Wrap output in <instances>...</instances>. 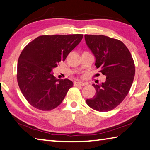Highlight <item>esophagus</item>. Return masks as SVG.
Segmentation results:
<instances>
[{
    "instance_id": "1",
    "label": "esophagus",
    "mask_w": 150,
    "mask_h": 150,
    "mask_svg": "<svg viewBox=\"0 0 150 150\" xmlns=\"http://www.w3.org/2000/svg\"><path fill=\"white\" fill-rule=\"evenodd\" d=\"M86 83L82 82H74V86H85Z\"/></svg>"
}]
</instances>
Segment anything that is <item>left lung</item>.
Wrapping results in <instances>:
<instances>
[{
    "mask_svg": "<svg viewBox=\"0 0 150 150\" xmlns=\"http://www.w3.org/2000/svg\"><path fill=\"white\" fill-rule=\"evenodd\" d=\"M86 43L96 57V67L106 81L93 86L96 94L86 100L96 111H109L124 100L135 75V65L129 50L121 41L105 35H85Z\"/></svg>",
    "mask_w": 150,
    "mask_h": 150,
    "instance_id": "left-lung-1",
    "label": "left lung"
}]
</instances>
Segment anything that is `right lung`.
<instances>
[{
  "instance_id": "add662e5",
  "label": "right lung",
  "mask_w": 150,
  "mask_h": 150,
  "mask_svg": "<svg viewBox=\"0 0 150 150\" xmlns=\"http://www.w3.org/2000/svg\"><path fill=\"white\" fill-rule=\"evenodd\" d=\"M82 38V34L41 35L22 50L18 59L17 80L31 106L46 111L62 103L73 83L67 78L57 79L51 71L64 61Z\"/></svg>"
}]
</instances>
